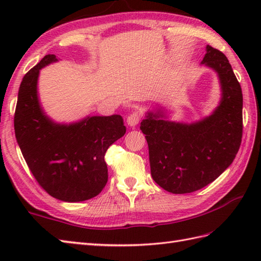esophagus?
Instances as JSON below:
<instances>
[{"instance_id": "1", "label": "esophagus", "mask_w": 261, "mask_h": 261, "mask_svg": "<svg viewBox=\"0 0 261 261\" xmlns=\"http://www.w3.org/2000/svg\"><path fill=\"white\" fill-rule=\"evenodd\" d=\"M140 120H141V113L138 112V111H135V112H132L131 114L127 115L126 123L130 126H136L138 123H139Z\"/></svg>"}]
</instances>
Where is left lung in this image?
Returning a JSON list of instances; mask_svg holds the SVG:
<instances>
[{"label": "left lung", "instance_id": "obj_1", "mask_svg": "<svg viewBox=\"0 0 261 261\" xmlns=\"http://www.w3.org/2000/svg\"><path fill=\"white\" fill-rule=\"evenodd\" d=\"M202 64L219 75L222 98L212 115L186 124L148 113L146 135L151 176L165 191L186 194L201 190L229 167L242 139V91L225 55L211 46Z\"/></svg>", "mask_w": 261, "mask_h": 261}]
</instances>
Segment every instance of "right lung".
Here are the masks:
<instances>
[{"label":"right lung","mask_w":261,"mask_h":261,"mask_svg":"<svg viewBox=\"0 0 261 261\" xmlns=\"http://www.w3.org/2000/svg\"><path fill=\"white\" fill-rule=\"evenodd\" d=\"M57 62L46 55L21 82L14 131L21 152L38 184L65 202L95 197L108 182L105 152L125 134L121 115L87 116L73 124L55 123L37 95L39 70Z\"/></svg>","instance_id":"add662e5"}]
</instances>
